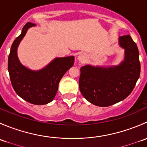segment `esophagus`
I'll return each mask as SVG.
<instances>
[{
    "instance_id": "obj_1",
    "label": "esophagus",
    "mask_w": 147,
    "mask_h": 147,
    "mask_svg": "<svg viewBox=\"0 0 147 147\" xmlns=\"http://www.w3.org/2000/svg\"><path fill=\"white\" fill-rule=\"evenodd\" d=\"M78 59L80 62L82 63V62H84V59H85V56H84L83 54H80L79 56H78Z\"/></svg>"
}]
</instances>
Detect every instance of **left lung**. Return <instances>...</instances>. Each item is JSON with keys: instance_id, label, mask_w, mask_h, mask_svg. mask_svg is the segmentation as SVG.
Masks as SVG:
<instances>
[{"instance_id": "left-lung-1", "label": "left lung", "mask_w": 147, "mask_h": 147, "mask_svg": "<svg viewBox=\"0 0 147 147\" xmlns=\"http://www.w3.org/2000/svg\"><path fill=\"white\" fill-rule=\"evenodd\" d=\"M125 50L124 60L109 67L85 65L80 68V90L83 97L94 105L109 107L127 98L134 90L140 75V62L137 44L130 35L119 38Z\"/></svg>"}]
</instances>
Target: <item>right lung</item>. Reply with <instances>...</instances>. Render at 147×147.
Returning <instances> with one entry per match:
<instances>
[{"label": "right lung", "mask_w": 147, "mask_h": 147, "mask_svg": "<svg viewBox=\"0 0 147 147\" xmlns=\"http://www.w3.org/2000/svg\"><path fill=\"white\" fill-rule=\"evenodd\" d=\"M34 23H26L21 34L12 44L8 60L10 82L18 96L28 102L42 105L55 97L60 80L74 65L73 56L58 57L39 71H32L21 65L17 56V48L29 28Z\"/></svg>", "instance_id": "obj_1"}]
</instances>
